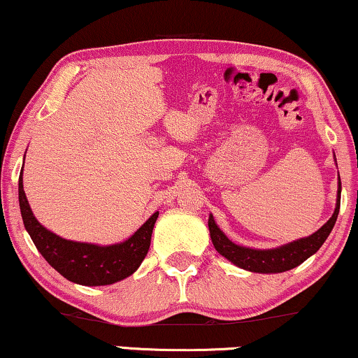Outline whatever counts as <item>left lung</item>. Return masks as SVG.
I'll return each instance as SVG.
<instances>
[{
	"instance_id": "1",
	"label": "left lung",
	"mask_w": 358,
	"mask_h": 358,
	"mask_svg": "<svg viewBox=\"0 0 358 358\" xmlns=\"http://www.w3.org/2000/svg\"><path fill=\"white\" fill-rule=\"evenodd\" d=\"M341 207V179H339V195H337V205L332 217L327 220V223L317 229L311 236L298 239L285 246L277 248V249H268V251H257V249H249L241 248L238 244L229 241L224 236L222 229L217 227L212 215L208 218V229H210V238L217 251L231 261L234 266L246 268L251 272H261V273H277V272H285L290 268L300 266L301 262H305L308 257L313 256L317 249L322 246V243L326 241L329 233L334 228V223L339 215Z\"/></svg>"
}]
</instances>
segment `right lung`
I'll use <instances>...</instances> for the list:
<instances>
[{"label":"right lung","instance_id":"1","mask_svg":"<svg viewBox=\"0 0 358 358\" xmlns=\"http://www.w3.org/2000/svg\"><path fill=\"white\" fill-rule=\"evenodd\" d=\"M19 207L24 227L43 259L70 282L80 285H110L129 277L140 267L150 249L151 233L159 212L153 213L134 236L120 244H96L68 241L42 227L34 217L22 189V173L19 178Z\"/></svg>","mask_w":358,"mask_h":358}]
</instances>
